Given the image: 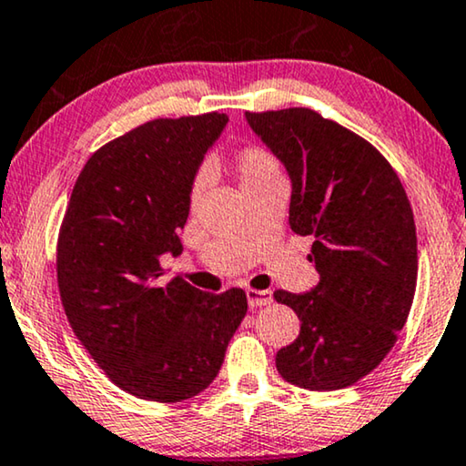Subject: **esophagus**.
<instances>
[{"instance_id":"34e87169","label":"esophagus","mask_w":466,"mask_h":466,"mask_svg":"<svg viewBox=\"0 0 466 466\" xmlns=\"http://www.w3.org/2000/svg\"><path fill=\"white\" fill-rule=\"evenodd\" d=\"M247 302H249L251 309L266 307L272 302V294L268 289H247Z\"/></svg>"}]
</instances>
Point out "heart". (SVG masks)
<instances>
[{
	"label": "heart",
	"mask_w": 466,
	"mask_h": 466,
	"mask_svg": "<svg viewBox=\"0 0 466 466\" xmlns=\"http://www.w3.org/2000/svg\"><path fill=\"white\" fill-rule=\"evenodd\" d=\"M234 170H237L240 187L247 191L259 187V185L281 178V166L275 155L262 145H247L234 155ZM202 191V178L198 177L191 185V200H196Z\"/></svg>",
	"instance_id": "1"
}]
</instances>
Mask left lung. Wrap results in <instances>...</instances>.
<instances>
[{"label":"left lung","instance_id":"left-lung-1","mask_svg":"<svg viewBox=\"0 0 466 466\" xmlns=\"http://www.w3.org/2000/svg\"><path fill=\"white\" fill-rule=\"evenodd\" d=\"M291 178L289 228L313 237L319 283L275 291L300 334L277 351L285 381L330 392L362 380L392 350L411 311L418 238L409 198L377 148L311 108L247 113Z\"/></svg>","mask_w":466,"mask_h":466}]
</instances>
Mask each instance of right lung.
Returning <instances> with one entry per match:
<instances>
[{"mask_svg":"<svg viewBox=\"0 0 466 466\" xmlns=\"http://www.w3.org/2000/svg\"><path fill=\"white\" fill-rule=\"evenodd\" d=\"M228 116L153 119L106 142L80 170L57 238L61 305L97 367L142 400L181 402L219 373L247 296L207 294L159 258L183 251L178 229L207 148Z\"/></svg>","mask_w":466,"mask_h":466,"instance_id":"add662e5","label":"right lung"}]
</instances>
